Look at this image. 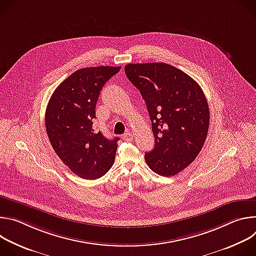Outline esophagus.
Returning a JSON list of instances; mask_svg holds the SVG:
<instances>
[{
	"instance_id": "1",
	"label": "esophagus",
	"mask_w": 256,
	"mask_h": 256,
	"mask_svg": "<svg viewBox=\"0 0 256 256\" xmlns=\"http://www.w3.org/2000/svg\"><path fill=\"white\" fill-rule=\"evenodd\" d=\"M124 140H128V142H130V140H132V138H134V136H132V132H126L124 134Z\"/></svg>"
}]
</instances>
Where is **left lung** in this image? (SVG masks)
Returning <instances> with one entry per match:
<instances>
[{"instance_id":"left-lung-1","label":"left lung","mask_w":256,"mask_h":256,"mask_svg":"<svg viewBox=\"0 0 256 256\" xmlns=\"http://www.w3.org/2000/svg\"><path fill=\"white\" fill-rule=\"evenodd\" d=\"M128 79L142 96L155 147L144 160L155 173L173 176L192 163L206 142L210 110L200 86L184 72L165 64H128Z\"/></svg>"}]
</instances>
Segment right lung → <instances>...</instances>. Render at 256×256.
<instances>
[{"mask_svg": "<svg viewBox=\"0 0 256 256\" xmlns=\"http://www.w3.org/2000/svg\"><path fill=\"white\" fill-rule=\"evenodd\" d=\"M120 66L80 68L52 93L46 112V128L52 148L70 170L97 179L114 165L118 136L109 140L95 130V107L104 84Z\"/></svg>", "mask_w": 256, "mask_h": 256, "instance_id": "right-lung-1", "label": "right lung"}]
</instances>
